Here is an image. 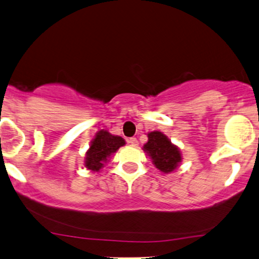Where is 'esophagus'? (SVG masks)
Masks as SVG:
<instances>
[{"mask_svg": "<svg viewBox=\"0 0 259 259\" xmlns=\"http://www.w3.org/2000/svg\"><path fill=\"white\" fill-rule=\"evenodd\" d=\"M127 143H129V145L133 146V147L139 146V141L136 140V137H130V139H127Z\"/></svg>", "mask_w": 259, "mask_h": 259, "instance_id": "esophagus-1", "label": "esophagus"}]
</instances>
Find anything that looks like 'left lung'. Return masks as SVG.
I'll list each match as a JSON object with an SVG mask.
<instances>
[{"instance_id":"8db88e82","label":"left lung","mask_w":259,"mask_h":259,"mask_svg":"<svg viewBox=\"0 0 259 259\" xmlns=\"http://www.w3.org/2000/svg\"><path fill=\"white\" fill-rule=\"evenodd\" d=\"M148 141L143 146V150L152 160L153 165L162 173H171L183 161L181 149L173 145L171 140L161 132L148 133Z\"/></svg>"}]
</instances>
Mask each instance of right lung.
I'll return each mask as SVG.
<instances>
[{"instance_id":"1","label":"right lung","mask_w":259,"mask_h":259,"mask_svg":"<svg viewBox=\"0 0 259 259\" xmlns=\"http://www.w3.org/2000/svg\"><path fill=\"white\" fill-rule=\"evenodd\" d=\"M125 145L123 137L112 135L107 130L101 129L92 140L90 148L84 156V167L92 172H99L109 162V159Z\"/></svg>"}]
</instances>
